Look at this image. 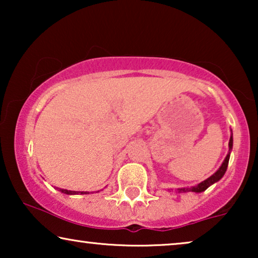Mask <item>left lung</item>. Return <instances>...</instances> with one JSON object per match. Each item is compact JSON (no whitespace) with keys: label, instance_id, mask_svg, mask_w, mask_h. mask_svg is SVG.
<instances>
[{"label":"left lung","instance_id":"left-lung-1","mask_svg":"<svg viewBox=\"0 0 258 258\" xmlns=\"http://www.w3.org/2000/svg\"><path fill=\"white\" fill-rule=\"evenodd\" d=\"M230 140H229V153L227 156H225L223 163L221 164V167L217 169L216 172H214L213 175L210 176V177H208L207 179H204L203 182L199 183V184L194 185V186H185V188H178L177 190H175L176 192L178 194H183V192H196V194H200V192H203L204 190H207L209 188L210 185H213L214 183H216L220 181V179L223 177L225 171H227V168H228V163H229V158H230V153L232 150V143H234V139H232V130L230 129Z\"/></svg>","mask_w":258,"mask_h":258}]
</instances>
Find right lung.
Segmentation results:
<instances>
[{"label":"right lung","instance_id":"add662e5","mask_svg":"<svg viewBox=\"0 0 258 258\" xmlns=\"http://www.w3.org/2000/svg\"><path fill=\"white\" fill-rule=\"evenodd\" d=\"M58 190L63 194H67V195H79V194H81V195H84V194H89L88 191H73V190H67V189H59Z\"/></svg>","mask_w":258,"mask_h":258}]
</instances>
